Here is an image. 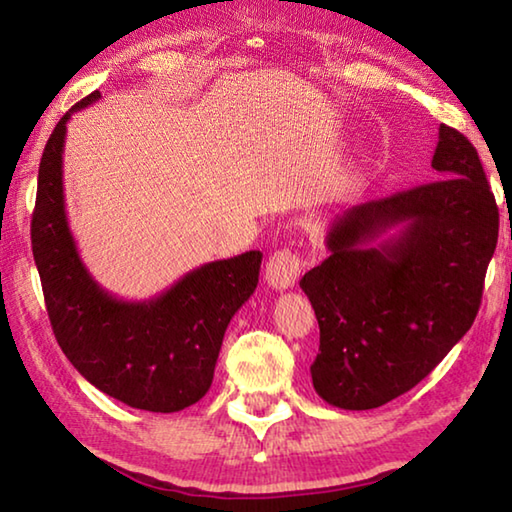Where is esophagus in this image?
I'll list each match as a JSON object with an SVG mask.
<instances>
[{"label": "esophagus", "mask_w": 512, "mask_h": 512, "mask_svg": "<svg viewBox=\"0 0 512 512\" xmlns=\"http://www.w3.org/2000/svg\"><path fill=\"white\" fill-rule=\"evenodd\" d=\"M302 271V259L291 248H280L268 257L266 262V280L273 289H289L298 282Z\"/></svg>", "instance_id": "1"}]
</instances>
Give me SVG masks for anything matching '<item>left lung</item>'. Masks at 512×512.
I'll return each instance as SVG.
<instances>
[{
  "label": "left lung",
  "instance_id": "obj_1",
  "mask_svg": "<svg viewBox=\"0 0 512 512\" xmlns=\"http://www.w3.org/2000/svg\"><path fill=\"white\" fill-rule=\"evenodd\" d=\"M438 180L336 216L329 255L300 280L320 327L311 381L327 404L366 411L422 381L472 327L499 237L479 153L440 124ZM391 227L401 232L379 245Z\"/></svg>",
  "mask_w": 512,
  "mask_h": 512
}]
</instances>
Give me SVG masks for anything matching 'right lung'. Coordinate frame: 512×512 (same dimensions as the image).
Wrapping results in <instances>:
<instances>
[{"mask_svg":"<svg viewBox=\"0 0 512 512\" xmlns=\"http://www.w3.org/2000/svg\"><path fill=\"white\" fill-rule=\"evenodd\" d=\"M99 97L88 94L60 117L38 169L31 246L51 329L101 393L142 411H183L210 391L223 334L253 296L262 253L203 264L151 300L128 302L101 289L76 250L63 196L67 121Z\"/></svg>","mask_w":512,"mask_h":512,"instance_id":"1","label":"right lung"}]
</instances>
